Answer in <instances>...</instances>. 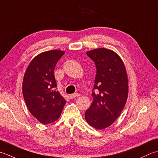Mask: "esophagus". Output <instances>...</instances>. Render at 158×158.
Instances as JSON below:
<instances>
[{
  "label": "esophagus",
  "mask_w": 158,
  "mask_h": 158,
  "mask_svg": "<svg viewBox=\"0 0 158 158\" xmlns=\"http://www.w3.org/2000/svg\"><path fill=\"white\" fill-rule=\"evenodd\" d=\"M78 96H80V94L79 93H73V94L70 95V99H73V98H76L77 97H78Z\"/></svg>",
  "instance_id": "34e87169"
}]
</instances>
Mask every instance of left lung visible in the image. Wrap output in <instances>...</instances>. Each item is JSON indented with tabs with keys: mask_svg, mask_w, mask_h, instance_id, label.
<instances>
[{
	"mask_svg": "<svg viewBox=\"0 0 158 158\" xmlns=\"http://www.w3.org/2000/svg\"><path fill=\"white\" fill-rule=\"evenodd\" d=\"M86 54L95 62L97 72L93 102L85 112V119L92 127L102 130L117 119L126 103L127 72L123 60L112 50L101 48L89 51Z\"/></svg>",
	"mask_w": 158,
	"mask_h": 158,
	"instance_id": "8db88e82",
	"label": "left lung"
}]
</instances>
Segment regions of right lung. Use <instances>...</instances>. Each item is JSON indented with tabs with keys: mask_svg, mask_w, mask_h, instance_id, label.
Segmentation results:
<instances>
[{
	"mask_svg": "<svg viewBox=\"0 0 158 158\" xmlns=\"http://www.w3.org/2000/svg\"><path fill=\"white\" fill-rule=\"evenodd\" d=\"M64 51L53 50L35 56L28 66L22 82V93L28 110L43 124L56 121L65 99L56 90L54 70Z\"/></svg>",
	"mask_w": 158,
	"mask_h": 158,
	"instance_id": "right-lung-1",
	"label": "right lung"
}]
</instances>
